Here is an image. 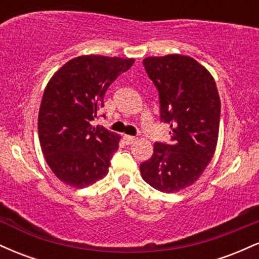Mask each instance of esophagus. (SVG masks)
Masks as SVG:
<instances>
[{
  "mask_svg": "<svg viewBox=\"0 0 259 259\" xmlns=\"http://www.w3.org/2000/svg\"><path fill=\"white\" fill-rule=\"evenodd\" d=\"M124 140H125V142H126L127 145H133L134 142H136V140H138V138H135V136L125 135V136H124Z\"/></svg>",
  "mask_w": 259,
  "mask_h": 259,
  "instance_id": "esophagus-1",
  "label": "esophagus"
}]
</instances>
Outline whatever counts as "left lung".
<instances>
[{
  "mask_svg": "<svg viewBox=\"0 0 259 259\" xmlns=\"http://www.w3.org/2000/svg\"><path fill=\"white\" fill-rule=\"evenodd\" d=\"M144 65L158 90L160 120L170 125L171 142H156L140 171L153 189L171 194L191 186L214 156L221 99L212 74L192 57H147Z\"/></svg>",
  "mask_w": 259,
  "mask_h": 259,
  "instance_id": "left-lung-1",
  "label": "left lung"
}]
</instances>
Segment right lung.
Returning <instances> with one entry per match:
<instances>
[{"mask_svg":"<svg viewBox=\"0 0 259 259\" xmlns=\"http://www.w3.org/2000/svg\"><path fill=\"white\" fill-rule=\"evenodd\" d=\"M134 58L80 56L53 74L45 89L37 129L41 150L53 174L82 189L105 178L120 136L94 127L107 89L134 64Z\"/></svg>","mask_w":259,"mask_h":259,"instance_id":"add662e5","label":"right lung"}]
</instances>
